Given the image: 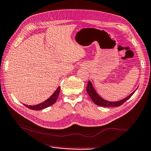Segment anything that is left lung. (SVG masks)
<instances>
[{"label": "left lung", "mask_w": 151, "mask_h": 151, "mask_svg": "<svg viewBox=\"0 0 151 151\" xmlns=\"http://www.w3.org/2000/svg\"><path fill=\"white\" fill-rule=\"evenodd\" d=\"M87 92L88 93L89 96H90L91 99L93 101V102L97 106H101V107H119L121 105L123 104L124 102H125L129 98H131L132 94L134 93L135 91L134 92H132L130 95H129L123 100H121L120 101H109L103 99L102 98H101L99 94H97L96 91L95 89H94V87L92 85L91 82H90V80L87 83Z\"/></svg>", "instance_id": "8db88e82"}]
</instances>
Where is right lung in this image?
Wrapping results in <instances>:
<instances>
[{
  "label": "right lung",
  "instance_id": "right-lung-1",
  "mask_svg": "<svg viewBox=\"0 0 151 151\" xmlns=\"http://www.w3.org/2000/svg\"><path fill=\"white\" fill-rule=\"evenodd\" d=\"M60 90V87H58L57 89V90H56L54 92V93L52 94L48 99L44 101L42 103L35 105V106H27V105H26V104H24V105L26 107L30 109L35 110V111H38V110L43 109H45L49 106H51V105L55 103V101H57V100L58 99V96L59 95Z\"/></svg>",
  "mask_w": 151,
  "mask_h": 151
}]
</instances>
